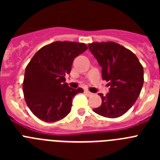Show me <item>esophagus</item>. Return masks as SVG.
Masks as SVG:
<instances>
[{"mask_svg": "<svg viewBox=\"0 0 160 160\" xmlns=\"http://www.w3.org/2000/svg\"><path fill=\"white\" fill-rule=\"evenodd\" d=\"M85 93H86V94H87V95H92V93L91 92H90V91H89V90H85Z\"/></svg>", "mask_w": 160, "mask_h": 160, "instance_id": "1", "label": "esophagus"}]
</instances>
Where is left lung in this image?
<instances>
[{
  "label": "left lung",
  "mask_w": 160,
  "mask_h": 160,
  "mask_svg": "<svg viewBox=\"0 0 160 160\" xmlns=\"http://www.w3.org/2000/svg\"><path fill=\"white\" fill-rule=\"evenodd\" d=\"M90 52L102 66L103 80L110 92L102 98V104L93 111L106 118H118L128 112L140 94L143 68L136 55L116 42H92Z\"/></svg>",
  "instance_id": "obj_1"
}]
</instances>
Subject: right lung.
I'll use <instances>...</instances> for the list:
<instances>
[{
	"mask_svg": "<svg viewBox=\"0 0 160 160\" xmlns=\"http://www.w3.org/2000/svg\"><path fill=\"white\" fill-rule=\"evenodd\" d=\"M88 49L85 43L54 42L41 48L25 68L23 93L29 110L39 119L53 122L71 111L73 98L82 93L66 82L73 59Z\"/></svg>",
	"mask_w": 160,
	"mask_h": 160,
	"instance_id": "obj_1",
	"label": "right lung"
}]
</instances>
